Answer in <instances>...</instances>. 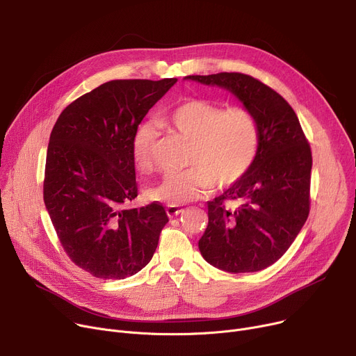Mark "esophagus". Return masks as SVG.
Listing matches in <instances>:
<instances>
[{"label": "esophagus", "instance_id": "34e87169", "mask_svg": "<svg viewBox=\"0 0 356 356\" xmlns=\"http://www.w3.org/2000/svg\"><path fill=\"white\" fill-rule=\"evenodd\" d=\"M183 211H184V209H183L181 207H172V204H170V207H167V209H165L168 218H175V216L180 215Z\"/></svg>", "mask_w": 356, "mask_h": 356}]
</instances>
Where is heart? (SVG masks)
<instances>
[{
  "instance_id": "obj_1",
  "label": "heart",
  "mask_w": 356,
  "mask_h": 356,
  "mask_svg": "<svg viewBox=\"0 0 356 356\" xmlns=\"http://www.w3.org/2000/svg\"><path fill=\"white\" fill-rule=\"evenodd\" d=\"M191 140L186 168L165 175L147 189V197L168 207L196 200L212 188L225 189L244 176L255 161L259 147V128L252 112L245 106H228L203 99L188 98L177 102L159 120ZM157 133L144 124L133 140V161L140 173L154 167Z\"/></svg>"
}]
</instances>
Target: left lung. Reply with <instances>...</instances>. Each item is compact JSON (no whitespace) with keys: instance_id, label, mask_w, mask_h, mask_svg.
<instances>
[{"instance_id":"1","label":"left lung","mask_w":356,"mask_h":356,"mask_svg":"<svg viewBox=\"0 0 356 356\" xmlns=\"http://www.w3.org/2000/svg\"><path fill=\"white\" fill-rule=\"evenodd\" d=\"M188 79L231 90L259 128L250 170L208 202V228L199 250L228 273L264 270L282 258L310 212L312 149L290 104L268 85L238 72Z\"/></svg>"}]
</instances>
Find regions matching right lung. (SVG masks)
I'll list each match as a JSON object with an SVG mask.
<instances>
[{"instance_id": "1", "label": "right lung", "mask_w": 356, "mask_h": 356, "mask_svg": "<svg viewBox=\"0 0 356 356\" xmlns=\"http://www.w3.org/2000/svg\"><path fill=\"white\" fill-rule=\"evenodd\" d=\"M176 78L117 79L69 104L47 147L43 197L72 263L97 278L121 280L144 268L168 222L153 202L129 208L138 195L133 140Z\"/></svg>"}]
</instances>
